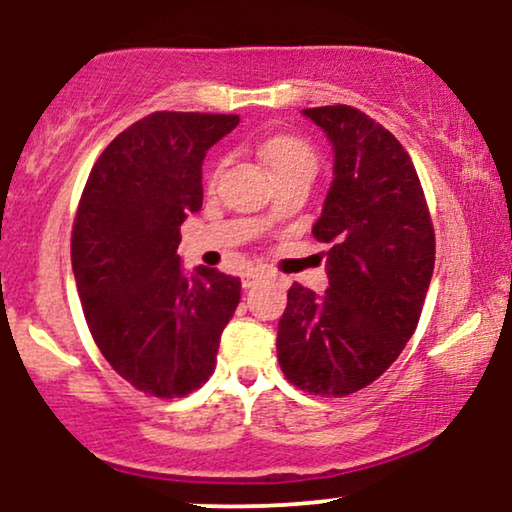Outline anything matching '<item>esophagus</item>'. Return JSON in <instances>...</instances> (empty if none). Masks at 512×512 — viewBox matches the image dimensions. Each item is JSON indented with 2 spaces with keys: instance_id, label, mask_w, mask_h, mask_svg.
<instances>
[{
  "instance_id": "1",
  "label": "esophagus",
  "mask_w": 512,
  "mask_h": 512,
  "mask_svg": "<svg viewBox=\"0 0 512 512\" xmlns=\"http://www.w3.org/2000/svg\"><path fill=\"white\" fill-rule=\"evenodd\" d=\"M262 276H264L262 272H245L243 274V289H252V286L262 279Z\"/></svg>"
}]
</instances>
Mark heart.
Wrapping results in <instances>:
<instances>
[{"label":"heart","instance_id":"heart-1","mask_svg":"<svg viewBox=\"0 0 512 512\" xmlns=\"http://www.w3.org/2000/svg\"><path fill=\"white\" fill-rule=\"evenodd\" d=\"M262 161L267 163L269 173L281 175L291 168H315V156L310 146L301 142V139L289 137V134H279V137L267 139L260 146ZM272 219V211H264L262 221Z\"/></svg>","mask_w":512,"mask_h":512}]
</instances>
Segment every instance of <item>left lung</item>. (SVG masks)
Returning <instances> with one entry per match:
<instances>
[{"label": "left lung", "instance_id": "obj_1", "mask_svg": "<svg viewBox=\"0 0 512 512\" xmlns=\"http://www.w3.org/2000/svg\"><path fill=\"white\" fill-rule=\"evenodd\" d=\"M303 115L334 151V178L313 226V236L332 245L330 289L291 286L276 358L301 390L344 397L380 378L414 334L436 238L419 175L392 132L349 105Z\"/></svg>", "mask_w": 512, "mask_h": 512}]
</instances>
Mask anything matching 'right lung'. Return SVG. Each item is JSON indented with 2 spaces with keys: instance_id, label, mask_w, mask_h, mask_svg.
Returning <instances> with one entry per match:
<instances>
[{
  "instance_id": "add662e5",
  "label": "right lung",
  "mask_w": 512,
  "mask_h": 512,
  "mask_svg": "<svg viewBox=\"0 0 512 512\" xmlns=\"http://www.w3.org/2000/svg\"><path fill=\"white\" fill-rule=\"evenodd\" d=\"M238 115L151 113L93 166L72 231L88 330L117 375L161 399L190 395L216 368L240 279L182 269L180 226L202 209V163Z\"/></svg>"
}]
</instances>
